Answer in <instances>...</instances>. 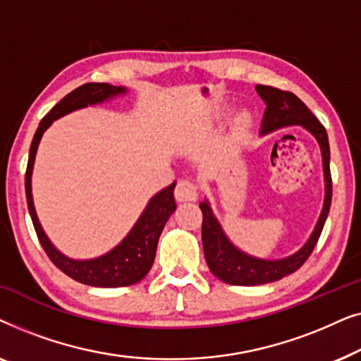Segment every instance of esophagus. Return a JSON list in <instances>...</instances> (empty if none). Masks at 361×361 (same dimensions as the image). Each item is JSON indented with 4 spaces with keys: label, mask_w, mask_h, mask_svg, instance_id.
<instances>
[{
    "label": "esophagus",
    "mask_w": 361,
    "mask_h": 361,
    "mask_svg": "<svg viewBox=\"0 0 361 361\" xmlns=\"http://www.w3.org/2000/svg\"><path fill=\"white\" fill-rule=\"evenodd\" d=\"M174 197L177 202H195L199 199V192H197L194 182L179 180L174 190Z\"/></svg>",
    "instance_id": "esophagus-1"
}]
</instances>
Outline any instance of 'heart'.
I'll return each instance as SVG.
<instances>
[{"label":"heart","mask_w":361,"mask_h":361,"mask_svg":"<svg viewBox=\"0 0 361 361\" xmlns=\"http://www.w3.org/2000/svg\"><path fill=\"white\" fill-rule=\"evenodd\" d=\"M230 111L228 106H221L216 110V118L226 116V113ZM255 116L248 108H241V110L236 113L233 118V123H231V135H230V146L236 145L243 140L245 135H248V131L253 128Z\"/></svg>","instance_id":"heart-1"}]
</instances>
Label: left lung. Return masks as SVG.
Here are the masks:
<instances>
[{"mask_svg": "<svg viewBox=\"0 0 361 361\" xmlns=\"http://www.w3.org/2000/svg\"><path fill=\"white\" fill-rule=\"evenodd\" d=\"M255 90L264 102L266 110L261 121L259 135H269L276 130L288 126H300L314 136L322 154L324 169V205L315 224L312 233L307 241L293 255L284 258H258L246 251L240 250L228 238L226 231L221 226L212 209L210 200L200 202V210L204 214L202 220V245H204L205 261L209 264L212 274L220 281L231 286H261L274 283L293 274L305 263L312 250L317 245V240L327 220L330 202H332V177H330V147L325 128L315 118L307 106L299 100L294 93L283 92L268 85H256Z\"/></svg>", "mask_w": 361, "mask_h": 361, "instance_id": "obj_1", "label": "left lung"}]
</instances>
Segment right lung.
<instances>
[{"instance_id":"right-lung-1","label":"right lung","mask_w":361,"mask_h":361,"mask_svg":"<svg viewBox=\"0 0 361 361\" xmlns=\"http://www.w3.org/2000/svg\"><path fill=\"white\" fill-rule=\"evenodd\" d=\"M128 95L126 87H115L110 83H85V85L75 88L68 93L42 118L39 123L36 135L32 137L31 149H29V161L26 171V199L27 209L31 215L34 228H36L37 238L41 241L44 251L54 264L68 278L78 281V283L93 286V288H125L140 283L145 276L149 273L152 263L156 258V248L159 236L164 230L166 221L176 212L174 189L176 182L164 189L156 192L147 200L145 210L137 216L136 224L131 226L128 235L110 251L95 258L75 259L63 255L56 245L52 243L46 231H44L41 221H39L36 207L32 199V171L34 161H36L37 147L41 142L44 133L59 118L68 115V113L82 110V108L100 105V103L111 102L118 97Z\"/></svg>"}]
</instances>
